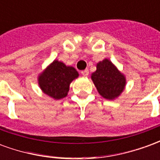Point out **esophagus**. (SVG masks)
I'll use <instances>...</instances> for the list:
<instances>
[{
  "label": "esophagus",
  "mask_w": 160,
  "mask_h": 160,
  "mask_svg": "<svg viewBox=\"0 0 160 160\" xmlns=\"http://www.w3.org/2000/svg\"><path fill=\"white\" fill-rule=\"evenodd\" d=\"M81 74H82L84 77H87L88 76V74H89V70L85 69L83 70V71H81Z\"/></svg>",
  "instance_id": "34e87169"
}]
</instances>
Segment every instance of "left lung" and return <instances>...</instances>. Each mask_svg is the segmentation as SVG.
Here are the masks:
<instances>
[{"label": "left lung", "instance_id": "left-lung-1", "mask_svg": "<svg viewBox=\"0 0 160 160\" xmlns=\"http://www.w3.org/2000/svg\"><path fill=\"white\" fill-rule=\"evenodd\" d=\"M91 78L98 93L108 100L118 98L126 87L125 75L107 58L97 63Z\"/></svg>", "mask_w": 160, "mask_h": 160}]
</instances>
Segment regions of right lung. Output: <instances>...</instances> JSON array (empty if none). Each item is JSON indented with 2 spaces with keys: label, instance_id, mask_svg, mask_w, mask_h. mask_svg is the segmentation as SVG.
I'll return each instance as SVG.
<instances>
[{
  "label": "right lung",
  "instance_id": "1",
  "mask_svg": "<svg viewBox=\"0 0 160 160\" xmlns=\"http://www.w3.org/2000/svg\"><path fill=\"white\" fill-rule=\"evenodd\" d=\"M78 77L79 73L74 68L54 60L38 75V82L43 93L58 100L67 97L70 84Z\"/></svg>",
  "mask_w": 160,
  "mask_h": 160
}]
</instances>
